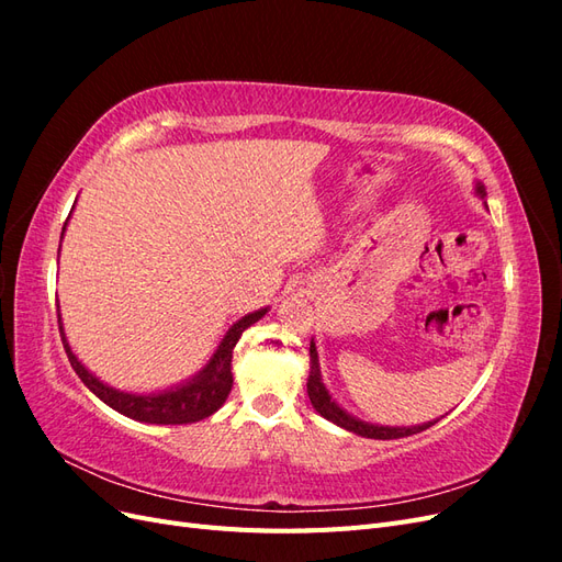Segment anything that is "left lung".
Here are the masks:
<instances>
[{"mask_svg":"<svg viewBox=\"0 0 562 562\" xmlns=\"http://www.w3.org/2000/svg\"><path fill=\"white\" fill-rule=\"evenodd\" d=\"M475 192H479L481 196H485V187L479 182L475 184ZM310 359H312V370H310V380H307V394H310V401L314 405V411L326 417L328 422L337 424V427H342L347 431H353L359 434L363 438H378V440H394V438H405V436H413V434H419L424 429H429L431 424L436 422H429V424H419V427H382V424H368V422H361L351 417L349 413H345L342 407H339L330 394L328 389L323 386L321 382V370H318V353H316V345L312 342L310 345Z\"/></svg>","mask_w":562,"mask_h":562,"instance_id":"obj_1","label":"left lung"}]
</instances>
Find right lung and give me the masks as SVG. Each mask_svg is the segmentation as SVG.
Returning a JSON list of instances; mask_svg holds the SVG:
<instances>
[{
  "label": "right lung",
  "mask_w": 562,
  "mask_h": 562,
  "mask_svg": "<svg viewBox=\"0 0 562 562\" xmlns=\"http://www.w3.org/2000/svg\"><path fill=\"white\" fill-rule=\"evenodd\" d=\"M63 232H65V227H63ZM265 314H267V307L244 316L241 321H236L234 326L227 330V335L223 337V342H220V347L215 349V353L211 356L206 368L199 370V375H194L192 380H187L173 389L159 391V394H128V391H119V389H112V386L100 382L95 375H91V372L79 363L70 345H67L60 314H58V326H60L65 353H67V359H70V366L75 368L79 380L87 384L100 401L108 403L112 411L122 413L135 422H147V424H192V422L211 417L217 407L227 401L229 391H232V382H234L232 380V351H234L236 342H239L241 333L246 328H250L252 323H258Z\"/></svg>",
  "instance_id": "1"
}]
</instances>
